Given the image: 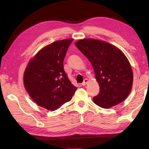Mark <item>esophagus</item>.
Masks as SVG:
<instances>
[{
	"mask_svg": "<svg viewBox=\"0 0 149 149\" xmlns=\"http://www.w3.org/2000/svg\"><path fill=\"white\" fill-rule=\"evenodd\" d=\"M88 79H85L84 80V81L81 83V85H82V86H85L86 84L88 83Z\"/></svg>",
	"mask_w": 149,
	"mask_h": 149,
	"instance_id": "obj_1",
	"label": "esophagus"
}]
</instances>
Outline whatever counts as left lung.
Masks as SVG:
<instances>
[{
    "label": "left lung",
    "instance_id": "left-lung-1",
    "mask_svg": "<svg viewBox=\"0 0 149 149\" xmlns=\"http://www.w3.org/2000/svg\"><path fill=\"white\" fill-rule=\"evenodd\" d=\"M75 45L91 63L100 86L93 102L108 109L124 101L133 82L132 68L124 54L109 43L92 38L80 40Z\"/></svg>",
    "mask_w": 149,
    "mask_h": 149
}]
</instances>
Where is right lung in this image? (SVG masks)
I'll use <instances>...</instances> for the list:
<instances>
[{
  "instance_id": "obj_1",
  "label": "right lung",
  "mask_w": 149,
  "mask_h": 149,
  "mask_svg": "<svg viewBox=\"0 0 149 149\" xmlns=\"http://www.w3.org/2000/svg\"><path fill=\"white\" fill-rule=\"evenodd\" d=\"M73 39L59 40L43 48L26 68L24 83L26 91L39 106L55 111L70 101L77 88L64 71L63 61Z\"/></svg>"
}]
</instances>
